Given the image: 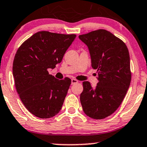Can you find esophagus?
I'll use <instances>...</instances> for the list:
<instances>
[{
    "mask_svg": "<svg viewBox=\"0 0 147 147\" xmlns=\"http://www.w3.org/2000/svg\"><path fill=\"white\" fill-rule=\"evenodd\" d=\"M77 83H78V81H77V79H71V84L72 85L77 84Z\"/></svg>",
    "mask_w": 147,
    "mask_h": 147,
    "instance_id": "esophagus-1",
    "label": "esophagus"
}]
</instances>
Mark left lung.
<instances>
[{"mask_svg": "<svg viewBox=\"0 0 147 147\" xmlns=\"http://www.w3.org/2000/svg\"><path fill=\"white\" fill-rule=\"evenodd\" d=\"M88 46L92 67L97 70L95 88L83 82L80 95L83 110L93 119H103L112 114L124 99L130 86L131 72L127 46L121 39L105 29L80 35Z\"/></svg>", "mask_w": 147, "mask_h": 147, "instance_id": "left-lung-1", "label": "left lung"}]
</instances>
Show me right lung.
<instances>
[{
	"mask_svg": "<svg viewBox=\"0 0 147 147\" xmlns=\"http://www.w3.org/2000/svg\"><path fill=\"white\" fill-rule=\"evenodd\" d=\"M76 38L75 34L39 31L18 49L13 62L15 86L22 103L31 114L49 118L61 110L71 79L49 75Z\"/></svg>",
	"mask_w": 147,
	"mask_h": 147,
	"instance_id": "obj_1",
	"label": "right lung"
}]
</instances>
